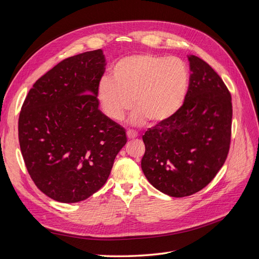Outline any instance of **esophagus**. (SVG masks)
Masks as SVG:
<instances>
[{
	"instance_id": "34e87169",
	"label": "esophagus",
	"mask_w": 259,
	"mask_h": 259,
	"mask_svg": "<svg viewBox=\"0 0 259 259\" xmlns=\"http://www.w3.org/2000/svg\"><path fill=\"white\" fill-rule=\"evenodd\" d=\"M126 135H127L128 139H134V138H136L138 136V134H137L135 131H131V130H128L126 132Z\"/></svg>"
}]
</instances>
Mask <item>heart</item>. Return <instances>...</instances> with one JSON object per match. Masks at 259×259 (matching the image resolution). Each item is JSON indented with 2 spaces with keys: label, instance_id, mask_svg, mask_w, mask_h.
<instances>
[{
  "label": "heart",
  "instance_id": "heart-1",
  "mask_svg": "<svg viewBox=\"0 0 259 259\" xmlns=\"http://www.w3.org/2000/svg\"><path fill=\"white\" fill-rule=\"evenodd\" d=\"M190 73L178 57L140 54L124 57L111 67L110 77H103L97 96L106 114L115 121L123 119L132 107L137 109L133 121L149 120L160 124L173 117L183 107Z\"/></svg>",
  "mask_w": 259,
  "mask_h": 259
}]
</instances>
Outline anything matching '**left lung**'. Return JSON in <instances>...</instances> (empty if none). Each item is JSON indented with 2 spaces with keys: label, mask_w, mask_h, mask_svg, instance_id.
Segmentation results:
<instances>
[{
  "label": "left lung",
  "mask_w": 259,
  "mask_h": 259,
  "mask_svg": "<svg viewBox=\"0 0 259 259\" xmlns=\"http://www.w3.org/2000/svg\"><path fill=\"white\" fill-rule=\"evenodd\" d=\"M190 83L185 103L169 120L149 128L142 168L148 182L170 197L206 187L229 152L231 95L222 77L201 58L188 56Z\"/></svg>",
  "instance_id": "obj_1"
}]
</instances>
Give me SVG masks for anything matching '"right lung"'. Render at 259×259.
<instances>
[{
    "label": "right lung",
    "mask_w": 259,
    "mask_h": 259,
    "mask_svg": "<svg viewBox=\"0 0 259 259\" xmlns=\"http://www.w3.org/2000/svg\"><path fill=\"white\" fill-rule=\"evenodd\" d=\"M101 50L60 61L42 75L23 101L18 137L35 186L61 203L86 200L103 187L125 130L99 110L97 89L105 72Z\"/></svg>",
    "instance_id": "add662e5"
}]
</instances>
